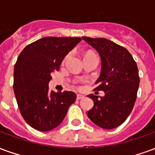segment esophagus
Masks as SVG:
<instances>
[{"label": "esophagus", "instance_id": "34e87169", "mask_svg": "<svg viewBox=\"0 0 155 155\" xmlns=\"http://www.w3.org/2000/svg\"><path fill=\"white\" fill-rule=\"evenodd\" d=\"M77 100H81V99H83V98H84V95H82V94H77Z\"/></svg>", "mask_w": 155, "mask_h": 155}]
</instances>
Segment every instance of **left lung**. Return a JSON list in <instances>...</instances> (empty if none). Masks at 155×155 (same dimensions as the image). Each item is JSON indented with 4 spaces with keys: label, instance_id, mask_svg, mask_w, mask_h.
<instances>
[{
    "label": "left lung",
    "instance_id": "1",
    "mask_svg": "<svg viewBox=\"0 0 155 155\" xmlns=\"http://www.w3.org/2000/svg\"><path fill=\"white\" fill-rule=\"evenodd\" d=\"M94 48L101 60L100 77L95 82L97 91L104 95L89 94L94 106L87 112L89 119L99 127L111 130L126 120L133 110L140 84L136 62L123 46L105 38L82 37Z\"/></svg>",
    "mask_w": 155,
    "mask_h": 155
}]
</instances>
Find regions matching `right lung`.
Segmentation results:
<instances>
[{
    "instance_id": "add662e5",
    "label": "right lung",
    "mask_w": 155,
    "mask_h": 155,
    "mask_svg": "<svg viewBox=\"0 0 155 155\" xmlns=\"http://www.w3.org/2000/svg\"><path fill=\"white\" fill-rule=\"evenodd\" d=\"M82 41L80 37L47 36L21 52L14 67L13 90L23 119L39 131L60 125L76 100L72 91H50L51 74L59 71L64 57Z\"/></svg>"
}]
</instances>
